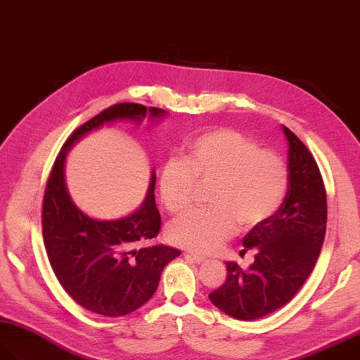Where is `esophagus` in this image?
<instances>
[{
    "label": "esophagus",
    "mask_w": 360,
    "mask_h": 360,
    "mask_svg": "<svg viewBox=\"0 0 360 360\" xmlns=\"http://www.w3.org/2000/svg\"><path fill=\"white\" fill-rule=\"evenodd\" d=\"M188 259H191L192 262H195V264H202V262H206L207 257L206 256H201L197 255V252H188V255H184Z\"/></svg>",
    "instance_id": "34e87169"
}]
</instances>
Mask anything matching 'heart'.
<instances>
[{
    "mask_svg": "<svg viewBox=\"0 0 360 360\" xmlns=\"http://www.w3.org/2000/svg\"><path fill=\"white\" fill-rule=\"evenodd\" d=\"M213 183L212 209H197L171 222L174 244L210 252L235 235L238 221L252 229L280 207L288 188V169L276 153L231 130L198 136L188 145L183 160L171 159L160 174V198L171 213L191 206L197 184Z\"/></svg>",
    "mask_w": 360,
    "mask_h": 360,
    "instance_id": "heart-1",
    "label": "heart"
}]
</instances>
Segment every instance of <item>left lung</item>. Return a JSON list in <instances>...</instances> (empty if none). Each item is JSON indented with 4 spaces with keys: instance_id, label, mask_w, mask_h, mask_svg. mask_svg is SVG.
I'll return each instance as SVG.
<instances>
[{
    "instance_id": "8db88e82",
    "label": "left lung",
    "mask_w": 360,
    "mask_h": 360,
    "mask_svg": "<svg viewBox=\"0 0 360 360\" xmlns=\"http://www.w3.org/2000/svg\"><path fill=\"white\" fill-rule=\"evenodd\" d=\"M288 142V191L273 217L242 239L255 262L242 269L227 262L226 283L209 294L226 315L252 321L289 303L314 271L326 236L327 198L321 172L297 136L281 125Z\"/></svg>"
}]
</instances>
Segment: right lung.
<instances>
[{
	"label": "right lung",
	"mask_w": 360,
	"mask_h": 360,
	"mask_svg": "<svg viewBox=\"0 0 360 360\" xmlns=\"http://www.w3.org/2000/svg\"><path fill=\"white\" fill-rule=\"evenodd\" d=\"M167 115L133 103L112 105L70 136L48 179L42 206L48 260L70 297L94 314L124 316L138 310L156 292L163 268L180 256V250L151 242L162 224L154 198L156 171H151L147 197L138 209L116 219H96L86 215L68 192L66 156L77 142L103 125L141 124L145 116L159 122Z\"/></svg>",
	"instance_id": "right-lung-1"
}]
</instances>
